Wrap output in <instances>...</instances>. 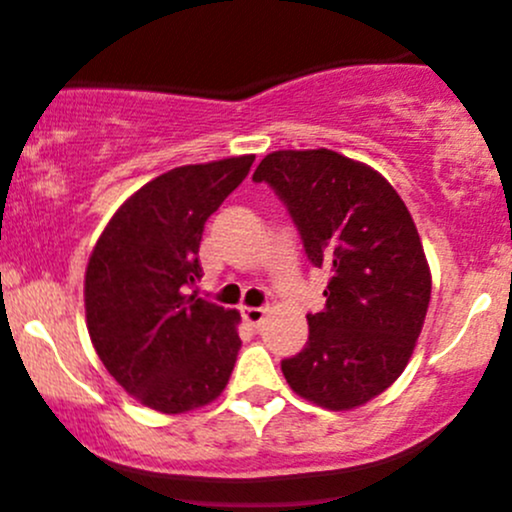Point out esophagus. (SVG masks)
I'll return each mask as SVG.
<instances>
[{"label": "esophagus", "mask_w": 512, "mask_h": 512, "mask_svg": "<svg viewBox=\"0 0 512 512\" xmlns=\"http://www.w3.org/2000/svg\"><path fill=\"white\" fill-rule=\"evenodd\" d=\"M267 315V307H242V317L250 327H260Z\"/></svg>", "instance_id": "obj_1"}]
</instances>
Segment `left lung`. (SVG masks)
<instances>
[{
	"label": "left lung",
	"instance_id": "obj_1",
	"mask_svg": "<svg viewBox=\"0 0 512 512\" xmlns=\"http://www.w3.org/2000/svg\"><path fill=\"white\" fill-rule=\"evenodd\" d=\"M290 212L307 260L330 272L325 310L282 360L300 398L352 410L408 365L430 302V270L408 207L372 167L332 150H280L252 175Z\"/></svg>",
	"mask_w": 512,
	"mask_h": 512
}]
</instances>
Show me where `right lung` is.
I'll list each match as a JSON object with an SVG mask.
<instances>
[{
  "mask_svg": "<svg viewBox=\"0 0 512 512\" xmlns=\"http://www.w3.org/2000/svg\"><path fill=\"white\" fill-rule=\"evenodd\" d=\"M255 155L185 165L124 202L84 275L92 345L132 398L177 415L225 390L240 352L235 310L190 292L202 277L205 222L250 172Z\"/></svg>",
  "mask_w": 512,
  "mask_h": 512,
  "instance_id": "add662e5",
  "label": "right lung"
}]
</instances>
